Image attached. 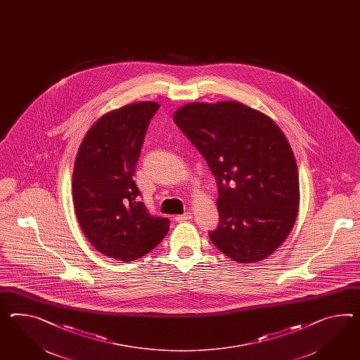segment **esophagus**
Returning <instances> with one entry per match:
<instances>
[{"label": "esophagus", "instance_id": "34e87169", "mask_svg": "<svg viewBox=\"0 0 360 360\" xmlns=\"http://www.w3.org/2000/svg\"><path fill=\"white\" fill-rule=\"evenodd\" d=\"M192 218V212H186L184 214H181V215H177L175 217L176 221H188V219H191Z\"/></svg>", "mask_w": 360, "mask_h": 360}]
</instances>
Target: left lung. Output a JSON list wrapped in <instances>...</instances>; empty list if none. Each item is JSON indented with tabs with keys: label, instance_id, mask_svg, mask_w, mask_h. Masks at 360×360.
<instances>
[{
	"label": "left lung",
	"instance_id": "obj_1",
	"mask_svg": "<svg viewBox=\"0 0 360 360\" xmlns=\"http://www.w3.org/2000/svg\"><path fill=\"white\" fill-rule=\"evenodd\" d=\"M174 121L218 185L214 245L240 264L261 261L286 240L299 206V175L283 131L238 102L192 103Z\"/></svg>",
	"mask_w": 360,
	"mask_h": 360
}]
</instances>
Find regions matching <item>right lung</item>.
Returning <instances> with one entry per match:
<instances>
[{"mask_svg":"<svg viewBox=\"0 0 360 360\" xmlns=\"http://www.w3.org/2000/svg\"><path fill=\"white\" fill-rule=\"evenodd\" d=\"M160 105L142 102L94 124L75 158L73 202L86 238L104 256L142 257L166 236L169 219L148 212L133 180L150 120Z\"/></svg>","mask_w":360,"mask_h":360,"instance_id":"add662e5","label":"right lung"}]
</instances>
